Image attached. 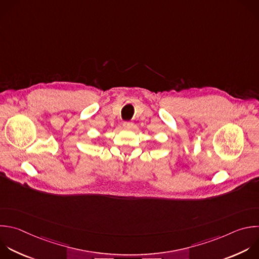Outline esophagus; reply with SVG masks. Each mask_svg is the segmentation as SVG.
Masks as SVG:
<instances>
[{
    "label": "esophagus",
    "mask_w": 259,
    "mask_h": 259,
    "mask_svg": "<svg viewBox=\"0 0 259 259\" xmlns=\"http://www.w3.org/2000/svg\"><path fill=\"white\" fill-rule=\"evenodd\" d=\"M123 126H124L125 128H131V127L133 126V123H132V122H129V121H125V122L123 123Z\"/></svg>",
    "instance_id": "1"
}]
</instances>
